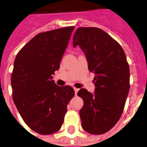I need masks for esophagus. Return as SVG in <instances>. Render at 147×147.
Returning a JSON list of instances; mask_svg holds the SVG:
<instances>
[{
	"label": "esophagus",
	"instance_id": "obj_1",
	"mask_svg": "<svg viewBox=\"0 0 147 147\" xmlns=\"http://www.w3.org/2000/svg\"><path fill=\"white\" fill-rule=\"evenodd\" d=\"M74 90H75V93H76V94H77V92H78V88H74Z\"/></svg>",
	"mask_w": 147,
	"mask_h": 147
}]
</instances>
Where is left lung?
I'll return each instance as SVG.
<instances>
[{
    "mask_svg": "<svg viewBox=\"0 0 147 147\" xmlns=\"http://www.w3.org/2000/svg\"><path fill=\"white\" fill-rule=\"evenodd\" d=\"M86 55L88 70L95 74V93L82 88L78 96L84 105L79 112L82 127L100 135L113 128L123 113L129 90V67L119 44L98 28H78L73 46Z\"/></svg>",
    "mask_w": 147,
    "mask_h": 147,
    "instance_id": "1",
    "label": "left lung"
}]
</instances>
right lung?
Returning <instances> with one entry per match:
<instances>
[{
    "label": "right lung",
    "mask_w": 147,
    "mask_h": 147,
    "mask_svg": "<svg viewBox=\"0 0 147 147\" xmlns=\"http://www.w3.org/2000/svg\"><path fill=\"white\" fill-rule=\"evenodd\" d=\"M74 28L70 26L38 34L14 60L13 100L24 123L41 135L60 129L67 105L75 95L71 86H59L51 80Z\"/></svg>",
    "instance_id": "1"
}]
</instances>
